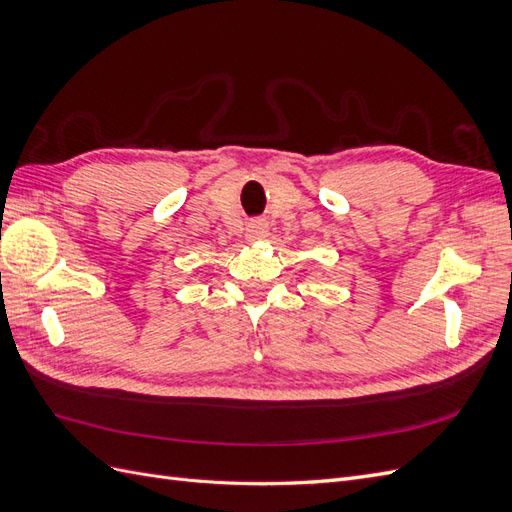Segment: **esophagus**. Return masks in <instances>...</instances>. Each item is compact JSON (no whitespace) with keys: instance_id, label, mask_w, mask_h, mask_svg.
I'll return each instance as SVG.
<instances>
[{"instance_id":"1","label":"esophagus","mask_w":512,"mask_h":512,"mask_svg":"<svg viewBox=\"0 0 512 512\" xmlns=\"http://www.w3.org/2000/svg\"><path fill=\"white\" fill-rule=\"evenodd\" d=\"M267 237V222L265 220H252L247 224V239L256 241V239H265Z\"/></svg>"}]
</instances>
